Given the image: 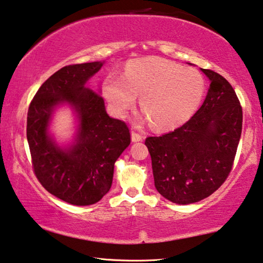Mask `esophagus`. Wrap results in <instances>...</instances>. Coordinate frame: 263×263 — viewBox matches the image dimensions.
I'll return each instance as SVG.
<instances>
[{"instance_id": "1", "label": "esophagus", "mask_w": 263, "mask_h": 263, "mask_svg": "<svg viewBox=\"0 0 263 263\" xmlns=\"http://www.w3.org/2000/svg\"><path fill=\"white\" fill-rule=\"evenodd\" d=\"M143 139H144V137L142 136L141 134H139V133H136L134 130L132 132V141L133 142H140V141H142Z\"/></svg>"}]
</instances>
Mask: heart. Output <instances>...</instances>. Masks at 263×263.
<instances>
[{"mask_svg":"<svg viewBox=\"0 0 263 263\" xmlns=\"http://www.w3.org/2000/svg\"><path fill=\"white\" fill-rule=\"evenodd\" d=\"M204 80L200 71L162 58H144L128 64L123 76H109L103 93L113 112L123 117L141 96V108L158 130L186 122L201 104Z\"/></svg>","mask_w":263,"mask_h":263,"instance_id":"heart-1","label":"heart"}]
</instances>
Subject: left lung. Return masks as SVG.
I'll use <instances>...</instances> for the list:
<instances>
[{
	"instance_id": "obj_1",
	"label": "left lung",
	"mask_w": 263,
	"mask_h": 263,
	"mask_svg": "<svg viewBox=\"0 0 263 263\" xmlns=\"http://www.w3.org/2000/svg\"><path fill=\"white\" fill-rule=\"evenodd\" d=\"M210 80L197 112L176 130L146 137L156 190L177 204L213 194L232 170L242 128V108L231 84L219 73L201 69Z\"/></svg>"
}]
</instances>
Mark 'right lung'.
Returning a JSON list of instances; mask_svg holds the SVG:
<instances>
[{"mask_svg": "<svg viewBox=\"0 0 263 263\" xmlns=\"http://www.w3.org/2000/svg\"><path fill=\"white\" fill-rule=\"evenodd\" d=\"M104 62L70 64L36 91L27 112L26 136L36 179L50 194L73 205L101 200L112 186L114 163L130 144L126 122L109 118L103 97L85 83ZM69 103L79 118L77 140L62 149L48 134L54 107Z\"/></svg>", "mask_w": 263, "mask_h": 263, "instance_id": "1", "label": "right lung"}]
</instances>
